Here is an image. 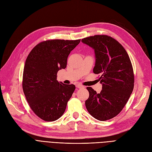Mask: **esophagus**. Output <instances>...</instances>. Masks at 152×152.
<instances>
[{
	"instance_id": "obj_1",
	"label": "esophagus",
	"mask_w": 152,
	"mask_h": 152,
	"mask_svg": "<svg viewBox=\"0 0 152 152\" xmlns=\"http://www.w3.org/2000/svg\"><path fill=\"white\" fill-rule=\"evenodd\" d=\"M76 87L78 88H83V86H82L81 84H80V83H78V84L76 85Z\"/></svg>"
}]
</instances>
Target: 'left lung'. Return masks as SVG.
I'll list each match as a JSON object with an SVG mask.
<instances>
[{"mask_svg": "<svg viewBox=\"0 0 152 152\" xmlns=\"http://www.w3.org/2000/svg\"><path fill=\"white\" fill-rule=\"evenodd\" d=\"M82 42L94 50L96 62L93 72L101 74L99 94L88 87L86 101L88 112L99 121L111 119L122 111L134 87V74L126 51L118 41L106 35L83 38Z\"/></svg>", "mask_w": 152, "mask_h": 152, "instance_id": "left-lung-1", "label": "left lung"}]
</instances>
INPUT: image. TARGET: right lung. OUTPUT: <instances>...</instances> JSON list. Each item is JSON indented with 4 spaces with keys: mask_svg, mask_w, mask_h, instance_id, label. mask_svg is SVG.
Masks as SVG:
<instances>
[{
    "mask_svg": "<svg viewBox=\"0 0 152 152\" xmlns=\"http://www.w3.org/2000/svg\"><path fill=\"white\" fill-rule=\"evenodd\" d=\"M80 39L43 41L31 50L26 60L23 88L33 112L46 121L64 114L75 86L58 82L57 72L66 66L70 52Z\"/></svg>",
    "mask_w": 152,
    "mask_h": 152,
    "instance_id": "obj_1",
    "label": "right lung"
}]
</instances>
